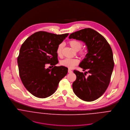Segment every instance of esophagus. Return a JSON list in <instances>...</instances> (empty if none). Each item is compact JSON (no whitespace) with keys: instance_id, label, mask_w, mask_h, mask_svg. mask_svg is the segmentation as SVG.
<instances>
[{"instance_id":"esophagus-1","label":"esophagus","mask_w":130,"mask_h":130,"mask_svg":"<svg viewBox=\"0 0 130 130\" xmlns=\"http://www.w3.org/2000/svg\"><path fill=\"white\" fill-rule=\"evenodd\" d=\"M68 73H72V71L71 70H70V69H69L68 70Z\"/></svg>"}]
</instances>
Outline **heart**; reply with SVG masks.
I'll list each match as a JSON object with an SVG mask.
<instances>
[{"label":"heart","mask_w":130,"mask_h":130,"mask_svg":"<svg viewBox=\"0 0 130 130\" xmlns=\"http://www.w3.org/2000/svg\"><path fill=\"white\" fill-rule=\"evenodd\" d=\"M69 45L75 51H78V54L82 58H85L87 54V50L84 48H81L83 46V43L81 41L78 40H71L68 42ZM63 45L62 44H60L57 48V53L59 56L62 55ZM79 60L77 59H65L61 61V65L66 67L68 68L71 69L79 64Z\"/></svg>","instance_id":"obj_1"}]
</instances>
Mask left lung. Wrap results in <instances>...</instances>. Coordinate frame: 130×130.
<instances>
[{"label": "left lung", "mask_w": 130, "mask_h": 130, "mask_svg": "<svg viewBox=\"0 0 130 130\" xmlns=\"http://www.w3.org/2000/svg\"><path fill=\"white\" fill-rule=\"evenodd\" d=\"M69 39L85 43L88 53L79 66L84 73L73 70L77 76L72 83L74 93L85 101H94L106 91L114 66L112 48L104 37L91 28H85L71 33ZM86 73H89L87 76Z\"/></svg>", "instance_id": "8db88e82"}]
</instances>
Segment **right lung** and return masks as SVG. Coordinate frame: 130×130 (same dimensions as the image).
<instances>
[{"mask_svg": "<svg viewBox=\"0 0 130 130\" xmlns=\"http://www.w3.org/2000/svg\"><path fill=\"white\" fill-rule=\"evenodd\" d=\"M68 34L39 31L22 44L17 57L19 74L24 86L33 96L40 98L50 96L67 75V68L55 65L59 62L57 48ZM48 63L54 68L46 69L45 66Z\"/></svg>", "mask_w": 130, "mask_h": 130, "instance_id": "1", "label": "right lung"}]
</instances>
